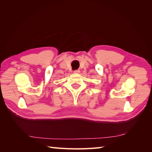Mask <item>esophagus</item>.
<instances>
[{"mask_svg": "<svg viewBox=\"0 0 152 152\" xmlns=\"http://www.w3.org/2000/svg\"><path fill=\"white\" fill-rule=\"evenodd\" d=\"M80 72V71L79 70H77L73 71V73H79Z\"/></svg>", "mask_w": 152, "mask_h": 152, "instance_id": "obj_1", "label": "esophagus"}]
</instances>
